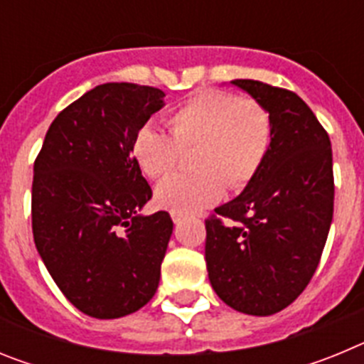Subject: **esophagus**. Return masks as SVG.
Masks as SVG:
<instances>
[{"label": "esophagus", "mask_w": 364, "mask_h": 364, "mask_svg": "<svg viewBox=\"0 0 364 364\" xmlns=\"http://www.w3.org/2000/svg\"><path fill=\"white\" fill-rule=\"evenodd\" d=\"M171 218H173V222H175L176 226H178V224H182V222H184V217H182V215L173 213V215H171Z\"/></svg>", "instance_id": "esophagus-1"}]
</instances>
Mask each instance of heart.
I'll return each mask as SVG.
<instances>
[{
	"label": "heart",
	"instance_id": "heart-1",
	"mask_svg": "<svg viewBox=\"0 0 364 364\" xmlns=\"http://www.w3.org/2000/svg\"><path fill=\"white\" fill-rule=\"evenodd\" d=\"M169 131L144 124L133 138L134 162L149 178L173 171L180 151L195 147L193 169L173 175L154 191L156 205L189 215L217 204L228 189L246 188L264 164L273 140L268 109L253 98L224 91H198L169 114Z\"/></svg>",
	"mask_w": 364,
	"mask_h": 364
}]
</instances>
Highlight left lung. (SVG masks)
Listing matches in <instances>:
<instances>
[{
	"instance_id": "1",
	"label": "left lung",
	"mask_w": 364,
	"mask_h": 364,
	"mask_svg": "<svg viewBox=\"0 0 364 364\" xmlns=\"http://www.w3.org/2000/svg\"><path fill=\"white\" fill-rule=\"evenodd\" d=\"M231 85L268 109L273 140L255 178L205 220V262L228 306L262 317L291 304L319 264L333 217L332 144L295 92L255 80Z\"/></svg>"
}]
</instances>
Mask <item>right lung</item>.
<instances>
[{
    "label": "right lung",
    "mask_w": 364,
    "mask_h": 364,
    "mask_svg": "<svg viewBox=\"0 0 364 364\" xmlns=\"http://www.w3.org/2000/svg\"><path fill=\"white\" fill-rule=\"evenodd\" d=\"M164 96L136 83L96 85L54 118L34 162L36 250L62 294L96 319L133 314L159 288L173 220L140 213L153 191L131 146Z\"/></svg>",
    "instance_id": "obj_1"
}]
</instances>
